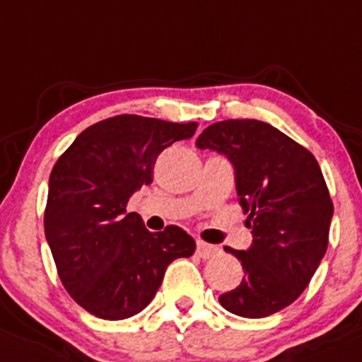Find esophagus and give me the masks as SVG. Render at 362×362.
Instances as JSON below:
<instances>
[{"label": "esophagus", "mask_w": 362, "mask_h": 362, "mask_svg": "<svg viewBox=\"0 0 362 362\" xmlns=\"http://www.w3.org/2000/svg\"><path fill=\"white\" fill-rule=\"evenodd\" d=\"M220 252V249L216 245H209V243L197 242V256L202 259H209V257L216 256Z\"/></svg>", "instance_id": "obj_1"}]
</instances>
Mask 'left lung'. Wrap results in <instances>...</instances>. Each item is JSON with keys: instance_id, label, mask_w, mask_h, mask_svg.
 I'll return each instance as SVG.
<instances>
[{"instance_id": "left-lung-1", "label": "left lung", "mask_w": 362, "mask_h": 362, "mask_svg": "<svg viewBox=\"0 0 362 362\" xmlns=\"http://www.w3.org/2000/svg\"><path fill=\"white\" fill-rule=\"evenodd\" d=\"M195 146L233 165L236 194L252 229L249 249H223L242 263L245 277L220 295V304L243 318H264L288 308L309 284L329 242L334 208L318 161L277 127L256 119L211 124Z\"/></svg>"}]
</instances>
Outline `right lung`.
I'll return each mask as SVG.
<instances>
[{
  "label": "right lung",
  "mask_w": 362,
  "mask_h": 362,
  "mask_svg": "<svg viewBox=\"0 0 362 362\" xmlns=\"http://www.w3.org/2000/svg\"><path fill=\"white\" fill-rule=\"evenodd\" d=\"M197 124L139 115L101 120L76 136L49 175L44 230L62 284L85 311L124 320L149 305L165 270L195 252L177 226L146 229L126 204L153 183L158 154L190 139Z\"/></svg>",
  "instance_id": "obj_1"
}]
</instances>
